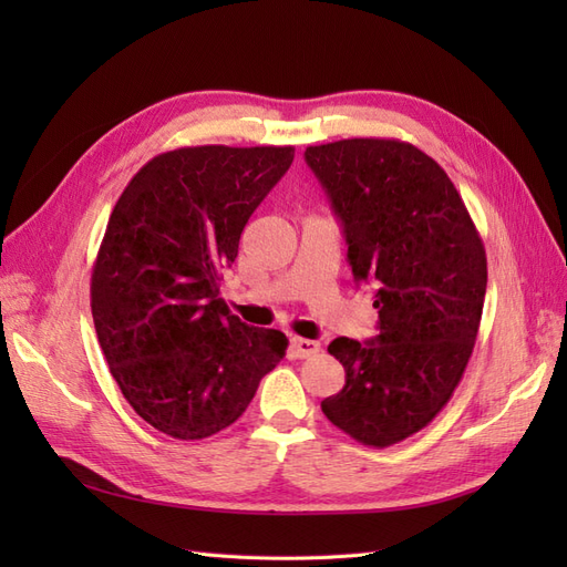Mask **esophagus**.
<instances>
[{"instance_id": "34e87169", "label": "esophagus", "mask_w": 567, "mask_h": 567, "mask_svg": "<svg viewBox=\"0 0 567 567\" xmlns=\"http://www.w3.org/2000/svg\"><path fill=\"white\" fill-rule=\"evenodd\" d=\"M321 352V346L317 340H307V338H290V354L298 359H310Z\"/></svg>"}]
</instances>
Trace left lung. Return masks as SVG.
I'll use <instances>...</instances> for the list:
<instances>
[{
    "instance_id": "obj_1",
    "label": "left lung",
    "mask_w": 567,
    "mask_h": 567,
    "mask_svg": "<svg viewBox=\"0 0 567 567\" xmlns=\"http://www.w3.org/2000/svg\"><path fill=\"white\" fill-rule=\"evenodd\" d=\"M305 161L331 198L357 281L375 288L379 336L336 338L346 385L321 402L342 433L390 447L431 423L466 371L487 257L447 173L414 144L340 140Z\"/></svg>"
}]
</instances>
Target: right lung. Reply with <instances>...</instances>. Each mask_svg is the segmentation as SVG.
Here are the masks:
<instances>
[{"label": "right lung", "mask_w": 567, "mask_h": 567, "mask_svg": "<svg viewBox=\"0 0 567 567\" xmlns=\"http://www.w3.org/2000/svg\"><path fill=\"white\" fill-rule=\"evenodd\" d=\"M293 146H184L151 158L120 194L92 269V317L130 406L175 440L225 431L288 338L219 298L250 215Z\"/></svg>", "instance_id": "add662e5"}]
</instances>
